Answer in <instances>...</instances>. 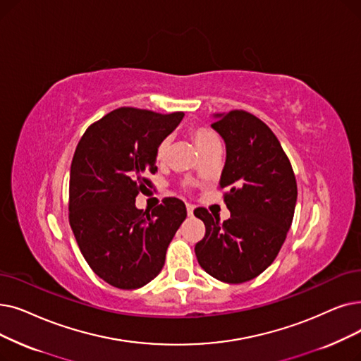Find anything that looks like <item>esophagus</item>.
<instances>
[{
  "mask_svg": "<svg viewBox=\"0 0 361 361\" xmlns=\"http://www.w3.org/2000/svg\"><path fill=\"white\" fill-rule=\"evenodd\" d=\"M185 208H187V214H189V216H192V215H193V211H195V207L192 205V203H187Z\"/></svg>",
  "mask_w": 361,
  "mask_h": 361,
  "instance_id": "esophagus-1",
  "label": "esophagus"
}]
</instances>
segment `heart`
I'll return each instance as SVG.
<instances>
[{
	"mask_svg": "<svg viewBox=\"0 0 361 361\" xmlns=\"http://www.w3.org/2000/svg\"><path fill=\"white\" fill-rule=\"evenodd\" d=\"M189 134L192 137V140L195 142L197 150L203 154L208 149H211L214 145H218L219 140L216 137V134L207 128V127H192L189 130ZM169 147H171V140L169 137H165L162 138L161 142L158 143V146H156V150H154V156H156V161L159 162H164L166 159V156L169 153Z\"/></svg>",
	"mask_w": 361,
	"mask_h": 361,
	"instance_id": "1",
	"label": "heart"
}]
</instances>
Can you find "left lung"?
<instances>
[{"label": "left lung", "instance_id": "1", "mask_svg": "<svg viewBox=\"0 0 361 361\" xmlns=\"http://www.w3.org/2000/svg\"><path fill=\"white\" fill-rule=\"evenodd\" d=\"M211 127L224 138L226 165L219 189L230 218L219 221L205 208L195 215L205 236L195 246L200 267L224 283H243L276 259L296 205L292 165L274 133L245 111L218 114Z\"/></svg>", "mask_w": 361, "mask_h": 361}]
</instances>
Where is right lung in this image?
I'll return each instance as SVG.
<instances>
[{
  "label": "right lung",
  "mask_w": 361,
  "mask_h": 361,
  "mask_svg": "<svg viewBox=\"0 0 361 361\" xmlns=\"http://www.w3.org/2000/svg\"><path fill=\"white\" fill-rule=\"evenodd\" d=\"M119 107L91 123L76 146L69 180V223L85 261L106 283L138 289L158 276L168 245L187 216L177 197L152 212L135 208L152 187L158 143L183 119Z\"/></svg>",
  "instance_id": "obj_1"
}]
</instances>
